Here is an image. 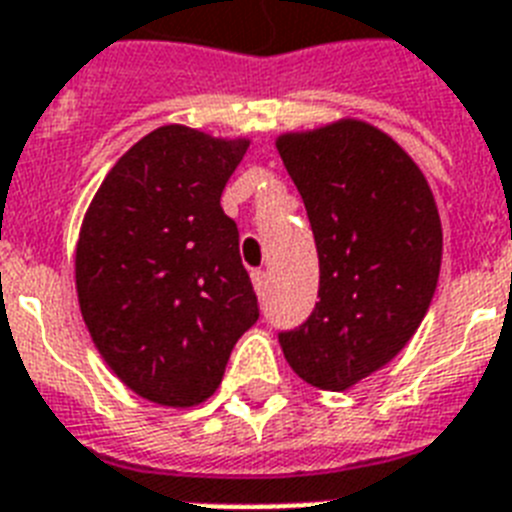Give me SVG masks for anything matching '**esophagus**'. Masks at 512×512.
<instances>
[{
	"instance_id": "obj_1",
	"label": "esophagus",
	"mask_w": 512,
	"mask_h": 512,
	"mask_svg": "<svg viewBox=\"0 0 512 512\" xmlns=\"http://www.w3.org/2000/svg\"><path fill=\"white\" fill-rule=\"evenodd\" d=\"M252 286H255L257 297H265V292H268V278H265L263 270H252Z\"/></svg>"
}]
</instances>
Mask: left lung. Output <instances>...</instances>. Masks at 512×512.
<instances>
[{"mask_svg":"<svg viewBox=\"0 0 512 512\" xmlns=\"http://www.w3.org/2000/svg\"><path fill=\"white\" fill-rule=\"evenodd\" d=\"M313 226V315L278 334L305 384L344 392L400 355L442 268V220L415 160L381 128L342 118L276 139Z\"/></svg>","mask_w":512,"mask_h":512,"instance_id":"8db88e82","label":"left lung"}]
</instances>
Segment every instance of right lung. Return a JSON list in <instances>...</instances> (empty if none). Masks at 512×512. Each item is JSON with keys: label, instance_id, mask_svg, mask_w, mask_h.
Returning a JSON list of instances; mask_svg holds the SVG:
<instances>
[{"label": "right lung", "instance_id": "add662e5", "mask_svg": "<svg viewBox=\"0 0 512 512\" xmlns=\"http://www.w3.org/2000/svg\"><path fill=\"white\" fill-rule=\"evenodd\" d=\"M249 139L170 123L120 157L83 215L76 292L91 342L144 400L213 397L257 297L220 194Z\"/></svg>", "mask_w": 512, "mask_h": 512}]
</instances>
